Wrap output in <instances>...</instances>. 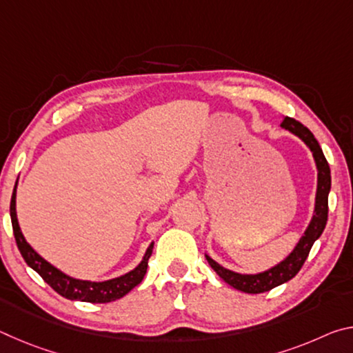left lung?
<instances>
[{
	"label": "left lung",
	"instance_id": "left-lung-1",
	"mask_svg": "<svg viewBox=\"0 0 353 353\" xmlns=\"http://www.w3.org/2000/svg\"><path fill=\"white\" fill-rule=\"evenodd\" d=\"M283 129L288 130L292 135L301 139L305 146L312 151L316 170H318V185H316V198H314V210L312 214V219L307 225L305 232L297 241L294 249L285 256L282 261L277 265L261 272L255 274H241L235 272L227 268L221 266L218 261H214L210 255L205 254V259L212 270L218 274V276L224 280L225 283L234 286L235 290L248 292V294H260V292H266L276 286L288 282L296 274L301 271L303 263H305L307 256L312 250L314 241L322 235L327 224V214H328V193H330L332 187V176H330V166H328L327 160L324 157V152L319 146L318 140L310 130L301 124L296 119L290 117H283V123L280 124Z\"/></svg>",
	"mask_w": 353,
	"mask_h": 353
}]
</instances>
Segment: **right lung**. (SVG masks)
Masks as SVG:
<instances>
[{"mask_svg":"<svg viewBox=\"0 0 353 353\" xmlns=\"http://www.w3.org/2000/svg\"><path fill=\"white\" fill-rule=\"evenodd\" d=\"M17 183H19V181H17ZM17 183L10 199V219L17 246H19L20 254L28 263V266L32 268V270L37 272L56 292H59V294L63 296L65 299H70V301L107 303L124 297L130 290H134L135 286L141 282L148 270V260L152 254L154 241L149 244L141 261L132 271L126 272L124 276L104 280V282H92V280L71 277L63 271L57 270V268L54 265H51L50 261H46L43 256H41L37 250H34L31 244L26 241V238L20 229L19 218H17Z\"/></svg>","mask_w":353,"mask_h":353,"instance_id":"1","label":"right lung"}]
</instances>
